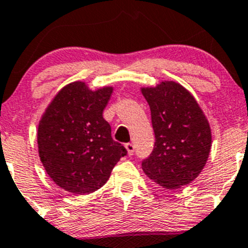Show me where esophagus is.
I'll return each instance as SVG.
<instances>
[{
  "label": "esophagus",
  "mask_w": 248,
  "mask_h": 248,
  "mask_svg": "<svg viewBox=\"0 0 248 248\" xmlns=\"http://www.w3.org/2000/svg\"><path fill=\"white\" fill-rule=\"evenodd\" d=\"M124 146H126V150L127 152H128V155H134V145L131 144V142H128V144H126Z\"/></svg>",
  "instance_id": "esophagus-1"
}]
</instances>
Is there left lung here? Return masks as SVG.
<instances>
[{"label":"left lung","mask_w":248,"mask_h":248,"mask_svg":"<svg viewBox=\"0 0 248 248\" xmlns=\"http://www.w3.org/2000/svg\"><path fill=\"white\" fill-rule=\"evenodd\" d=\"M151 109L155 147L141 163L152 181L166 189L189 184L208 160L212 132L199 103L186 88L174 82H161L155 88H142Z\"/></svg>","instance_id":"1"}]
</instances>
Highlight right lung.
Returning a JSON list of instances; mask_svg holds the SVG:
<instances>
[{
	"label": "right lung",
	"mask_w": 248,
	"mask_h": 248,
	"mask_svg": "<svg viewBox=\"0 0 248 248\" xmlns=\"http://www.w3.org/2000/svg\"><path fill=\"white\" fill-rule=\"evenodd\" d=\"M111 88L91 91L74 82L59 91L38 128L41 163L54 183L77 195L96 191L127 150L111 138L103 110Z\"/></svg>",
	"instance_id": "add662e5"
}]
</instances>
